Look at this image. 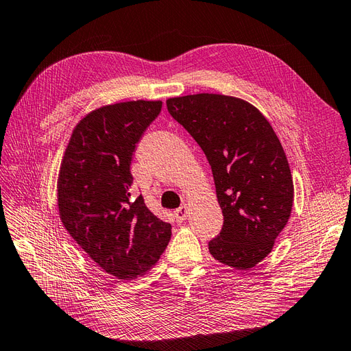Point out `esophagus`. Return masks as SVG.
<instances>
[{"label":"esophagus","mask_w":351,"mask_h":351,"mask_svg":"<svg viewBox=\"0 0 351 351\" xmlns=\"http://www.w3.org/2000/svg\"><path fill=\"white\" fill-rule=\"evenodd\" d=\"M187 206L186 205H183V206H180L178 209H176L174 210V218H176V221L177 222H183L186 218H187Z\"/></svg>","instance_id":"esophagus-1"}]
</instances>
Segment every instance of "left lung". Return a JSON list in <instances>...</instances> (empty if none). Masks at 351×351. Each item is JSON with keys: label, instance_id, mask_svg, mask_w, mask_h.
<instances>
[{"label": "left lung", "instance_id": "1", "mask_svg": "<svg viewBox=\"0 0 351 351\" xmlns=\"http://www.w3.org/2000/svg\"><path fill=\"white\" fill-rule=\"evenodd\" d=\"M168 112L205 152L224 215L208 246L212 256L246 271L267 258L289 222L294 187L289 161L268 120L226 95L169 98Z\"/></svg>", "mask_w": 351, "mask_h": 351}]
</instances>
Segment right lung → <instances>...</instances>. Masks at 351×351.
Wrapping results in <instances>:
<instances>
[{
	"label": "right lung",
	"instance_id": "right-lung-1",
	"mask_svg": "<svg viewBox=\"0 0 351 351\" xmlns=\"http://www.w3.org/2000/svg\"><path fill=\"white\" fill-rule=\"evenodd\" d=\"M161 101H130L92 111L76 125L58 176L62 226L99 267L132 280L158 262L171 224L133 195L132 158Z\"/></svg>",
	"mask_w": 351,
	"mask_h": 351
}]
</instances>
